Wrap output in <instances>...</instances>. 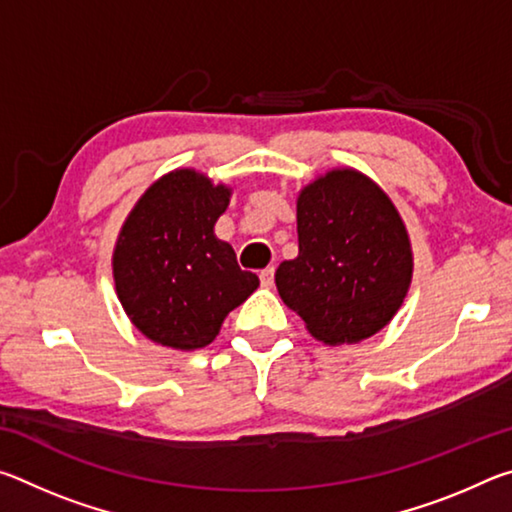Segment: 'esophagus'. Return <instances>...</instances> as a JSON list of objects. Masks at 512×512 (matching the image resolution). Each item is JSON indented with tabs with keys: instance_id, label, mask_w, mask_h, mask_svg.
<instances>
[{
	"instance_id": "obj_1",
	"label": "esophagus",
	"mask_w": 512,
	"mask_h": 512,
	"mask_svg": "<svg viewBox=\"0 0 512 512\" xmlns=\"http://www.w3.org/2000/svg\"><path fill=\"white\" fill-rule=\"evenodd\" d=\"M273 275H275V268H273V266H268V268H264L262 273H259V280H262V287H266V289L273 287Z\"/></svg>"
}]
</instances>
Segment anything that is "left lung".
<instances>
[{
  "label": "left lung",
  "mask_w": 512,
  "mask_h": 512,
  "mask_svg": "<svg viewBox=\"0 0 512 512\" xmlns=\"http://www.w3.org/2000/svg\"><path fill=\"white\" fill-rule=\"evenodd\" d=\"M298 257L277 266L284 305L325 345L370 339L391 323L413 280L409 230L384 189L334 167L298 192Z\"/></svg>",
  "instance_id": "left-lung-1"
}]
</instances>
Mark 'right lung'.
I'll use <instances>...</instances> for the list:
<instances>
[{"label":"right lung","instance_id":"add662e5","mask_svg":"<svg viewBox=\"0 0 512 512\" xmlns=\"http://www.w3.org/2000/svg\"><path fill=\"white\" fill-rule=\"evenodd\" d=\"M232 187L176 169L146 189L112 250L117 298L146 339L171 350L210 345L232 309L259 287L228 241L214 235Z\"/></svg>","mask_w":512,"mask_h":512}]
</instances>
